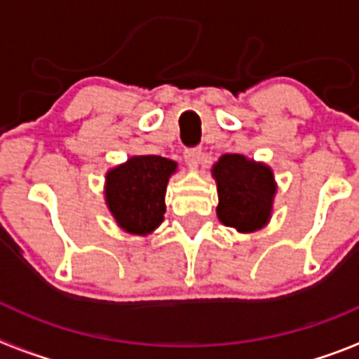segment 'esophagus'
I'll use <instances>...</instances> for the list:
<instances>
[{
  "label": "esophagus",
  "mask_w": 359,
  "mask_h": 359,
  "mask_svg": "<svg viewBox=\"0 0 359 359\" xmlns=\"http://www.w3.org/2000/svg\"><path fill=\"white\" fill-rule=\"evenodd\" d=\"M183 156H185V161L190 165V167H196V165L201 163L203 160V149L201 147L185 149Z\"/></svg>",
  "instance_id": "34e87169"
}]
</instances>
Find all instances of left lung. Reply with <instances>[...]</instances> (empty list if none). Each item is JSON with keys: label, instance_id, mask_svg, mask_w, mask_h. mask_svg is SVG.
<instances>
[{"label": "left lung", "instance_id": "1", "mask_svg": "<svg viewBox=\"0 0 359 359\" xmlns=\"http://www.w3.org/2000/svg\"><path fill=\"white\" fill-rule=\"evenodd\" d=\"M214 177L221 223L239 231L259 230L268 223L275 196L273 172L269 167L241 154H224L214 165Z\"/></svg>", "mask_w": 359, "mask_h": 359}]
</instances>
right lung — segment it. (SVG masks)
I'll return each mask as SVG.
<instances>
[{
	"mask_svg": "<svg viewBox=\"0 0 359 359\" xmlns=\"http://www.w3.org/2000/svg\"><path fill=\"white\" fill-rule=\"evenodd\" d=\"M176 163L161 156H133L107 172L106 201L116 223L145 236L163 221L165 190Z\"/></svg>",
	"mask_w": 359,
	"mask_h": 359,
	"instance_id": "add662e5",
	"label": "right lung"
}]
</instances>
